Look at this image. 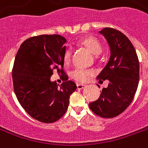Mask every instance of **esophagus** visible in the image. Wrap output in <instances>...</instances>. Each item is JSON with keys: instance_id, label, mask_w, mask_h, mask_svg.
Here are the masks:
<instances>
[{"instance_id": "1", "label": "esophagus", "mask_w": 148, "mask_h": 148, "mask_svg": "<svg viewBox=\"0 0 148 148\" xmlns=\"http://www.w3.org/2000/svg\"><path fill=\"white\" fill-rule=\"evenodd\" d=\"M85 87L84 84H77V88L78 89V90H82Z\"/></svg>"}]
</instances>
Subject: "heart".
Wrapping results in <instances>:
<instances>
[{
  "label": "heart",
  "instance_id": "obj_1",
  "mask_svg": "<svg viewBox=\"0 0 148 148\" xmlns=\"http://www.w3.org/2000/svg\"><path fill=\"white\" fill-rule=\"evenodd\" d=\"M80 43L87 47L90 51L95 55H98L102 50L101 42L97 38L94 36L84 37L80 40ZM72 56V48L71 47H66L64 53V61L65 64H69ZM93 74L92 70L77 68L71 72V77L75 81L79 82H85L90 75Z\"/></svg>",
  "mask_w": 148,
  "mask_h": 148
}]
</instances>
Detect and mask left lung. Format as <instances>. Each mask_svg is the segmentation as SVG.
Here are the masks:
<instances>
[{"mask_svg":"<svg viewBox=\"0 0 148 148\" xmlns=\"http://www.w3.org/2000/svg\"><path fill=\"white\" fill-rule=\"evenodd\" d=\"M99 33L108 42L111 54L97 79L99 83L105 80L109 83L89 108L99 116L113 118L121 114L134 99L139 84V60L133 44L121 32L104 28Z\"/></svg>","mask_w":148,"mask_h":148,"instance_id":"left-lung-1","label":"left lung"}]
</instances>
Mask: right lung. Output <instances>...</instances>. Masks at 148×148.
Here are the masks:
<instances>
[{"mask_svg":"<svg viewBox=\"0 0 148 148\" xmlns=\"http://www.w3.org/2000/svg\"><path fill=\"white\" fill-rule=\"evenodd\" d=\"M66 42L60 35L31 37L22 42L15 56L12 70L15 95L25 111L42 123H51L60 119L77 88L72 81L60 85L50 81L53 70L67 77L64 71Z\"/></svg>","mask_w":148,"mask_h":148,"instance_id":"right-lung-1","label":"right lung"}]
</instances>
